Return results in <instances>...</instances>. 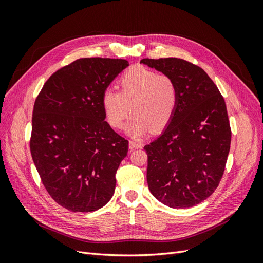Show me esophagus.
I'll list each match as a JSON object with an SVG mask.
<instances>
[{
    "label": "esophagus",
    "instance_id": "1",
    "mask_svg": "<svg viewBox=\"0 0 263 263\" xmlns=\"http://www.w3.org/2000/svg\"><path fill=\"white\" fill-rule=\"evenodd\" d=\"M141 144L138 141L135 140H129V149H136V148H140Z\"/></svg>",
    "mask_w": 263,
    "mask_h": 263
}]
</instances>
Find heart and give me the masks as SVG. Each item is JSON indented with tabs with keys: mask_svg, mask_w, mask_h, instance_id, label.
I'll return each instance as SVG.
<instances>
[{
	"mask_svg": "<svg viewBox=\"0 0 263 263\" xmlns=\"http://www.w3.org/2000/svg\"><path fill=\"white\" fill-rule=\"evenodd\" d=\"M121 92L107 87L102 94V107L113 128H121L125 118L133 113L125 126L132 137H139L150 128L164 129L178 107L179 94L171 78L158 74L145 67H134L119 80Z\"/></svg>",
	"mask_w": 263,
	"mask_h": 263,
	"instance_id": "1",
	"label": "heart"
}]
</instances>
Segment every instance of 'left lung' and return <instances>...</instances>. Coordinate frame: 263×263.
Masks as SVG:
<instances>
[{"label":"left lung","mask_w":263,"mask_h":263,"mask_svg":"<svg viewBox=\"0 0 263 263\" xmlns=\"http://www.w3.org/2000/svg\"><path fill=\"white\" fill-rule=\"evenodd\" d=\"M176 83L179 102L173 118L144 149L148 187L172 209L202 203L218 186L232 140L224 98L205 71L179 58L142 59Z\"/></svg>","instance_id":"1"}]
</instances>
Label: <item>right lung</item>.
Wrapping results in <instances>:
<instances>
[{
    "label": "right lung",
    "mask_w": 263,
    "mask_h": 263,
    "mask_svg": "<svg viewBox=\"0 0 263 263\" xmlns=\"http://www.w3.org/2000/svg\"><path fill=\"white\" fill-rule=\"evenodd\" d=\"M128 66L124 59H78L54 72L35 101L30 154L47 192L69 211H97L114 194L128 140L110 128L101 100Z\"/></svg>",
    "instance_id": "1"
}]
</instances>
